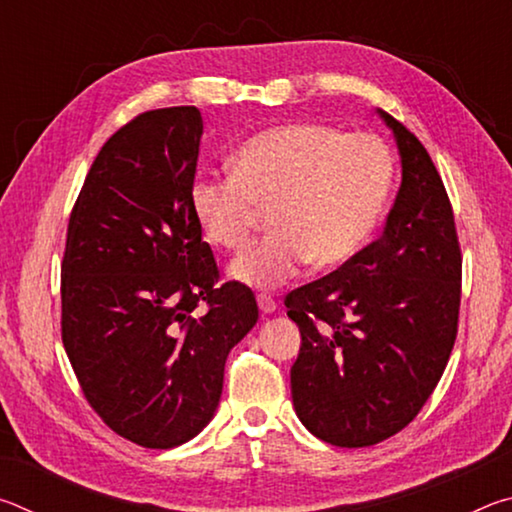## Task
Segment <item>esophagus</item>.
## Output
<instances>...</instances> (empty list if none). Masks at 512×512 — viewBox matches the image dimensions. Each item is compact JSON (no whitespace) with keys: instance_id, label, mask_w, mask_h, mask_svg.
Segmentation results:
<instances>
[{"instance_id":"esophagus-1","label":"esophagus","mask_w":512,"mask_h":512,"mask_svg":"<svg viewBox=\"0 0 512 512\" xmlns=\"http://www.w3.org/2000/svg\"><path fill=\"white\" fill-rule=\"evenodd\" d=\"M257 305H259V311H262L264 316L273 314V311L277 309V302H275L271 296H266V293H259V296H257Z\"/></svg>"}]
</instances>
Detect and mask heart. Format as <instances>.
<instances>
[{
  "label": "heart",
  "instance_id": "b5f03b06",
  "mask_svg": "<svg viewBox=\"0 0 512 512\" xmlns=\"http://www.w3.org/2000/svg\"><path fill=\"white\" fill-rule=\"evenodd\" d=\"M393 155L370 133L318 121L264 128L237 146L232 173L198 171L189 205L210 244L237 250L271 207L275 230L246 248L230 275L255 289L291 280L309 262L339 268L357 257L384 214Z\"/></svg>",
  "mask_w": 512,
  "mask_h": 512
}]
</instances>
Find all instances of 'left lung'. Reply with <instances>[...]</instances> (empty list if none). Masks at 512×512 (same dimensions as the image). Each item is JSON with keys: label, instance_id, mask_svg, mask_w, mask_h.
I'll use <instances>...</instances> for the list:
<instances>
[{"label": "left lung", "instance_id": "obj_1", "mask_svg": "<svg viewBox=\"0 0 512 512\" xmlns=\"http://www.w3.org/2000/svg\"><path fill=\"white\" fill-rule=\"evenodd\" d=\"M377 112L402 160L384 232L284 300L302 336L293 406L336 447L377 445L420 413L452 354L461 307V246L440 173L409 128Z\"/></svg>", "mask_w": 512, "mask_h": 512}]
</instances>
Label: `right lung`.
Masks as SVG:
<instances>
[{
    "mask_svg": "<svg viewBox=\"0 0 512 512\" xmlns=\"http://www.w3.org/2000/svg\"><path fill=\"white\" fill-rule=\"evenodd\" d=\"M201 135L194 106L128 121L101 146L67 225L69 363L99 418L149 449L183 445L214 418L228 352L259 318L246 284L216 287L189 205Z\"/></svg>",
    "mask_w": 512,
    "mask_h": 512,
    "instance_id": "1",
    "label": "right lung"
}]
</instances>
